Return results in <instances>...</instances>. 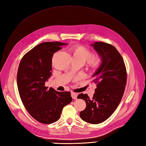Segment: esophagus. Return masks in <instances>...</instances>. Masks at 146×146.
<instances>
[{
  "instance_id": "1",
  "label": "esophagus",
  "mask_w": 146,
  "mask_h": 146,
  "mask_svg": "<svg viewBox=\"0 0 146 146\" xmlns=\"http://www.w3.org/2000/svg\"><path fill=\"white\" fill-rule=\"evenodd\" d=\"M77 96H78V94H76V93H74V92L71 93V97H72L74 100H75V99L77 98Z\"/></svg>"
}]
</instances>
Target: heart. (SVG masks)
I'll list each match as a JSON object with an SVG mask.
<instances>
[{
    "instance_id": "b5f03b06",
    "label": "heart",
    "mask_w": 146,
    "mask_h": 146,
    "mask_svg": "<svg viewBox=\"0 0 146 146\" xmlns=\"http://www.w3.org/2000/svg\"><path fill=\"white\" fill-rule=\"evenodd\" d=\"M70 54L73 60L80 61L86 64L91 70H97L102 64V58L98 54H91V52L84 46L76 45L70 49Z\"/></svg>"
}]
</instances>
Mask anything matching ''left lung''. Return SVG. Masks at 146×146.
Here are the masks:
<instances>
[{
	"label": "left lung",
	"instance_id": "obj_1",
	"mask_svg": "<svg viewBox=\"0 0 146 146\" xmlns=\"http://www.w3.org/2000/svg\"><path fill=\"white\" fill-rule=\"evenodd\" d=\"M100 56L102 64L93 75L97 88L92 98L87 94L78 95L86 108L80 112L85 122L98 124L104 122L116 110L122 100L127 82V71L122 56L113 46L104 42L92 44Z\"/></svg>",
	"mask_w": 146,
	"mask_h": 146
}]
</instances>
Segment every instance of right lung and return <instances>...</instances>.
Masks as SVG:
<instances>
[{
    "label": "right lung",
    "instance_id": "right-lung-1",
    "mask_svg": "<svg viewBox=\"0 0 146 146\" xmlns=\"http://www.w3.org/2000/svg\"><path fill=\"white\" fill-rule=\"evenodd\" d=\"M64 43L44 42L24 55L17 74L19 94L26 109L34 119L44 124L59 120L64 107L71 103V93L48 88L51 76L52 57Z\"/></svg>",
    "mask_w": 146,
    "mask_h": 146
}]
</instances>
